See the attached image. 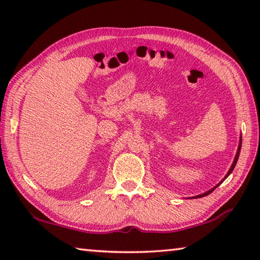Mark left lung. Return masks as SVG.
<instances>
[{
	"instance_id": "obj_1",
	"label": "left lung",
	"mask_w": 260,
	"mask_h": 260,
	"mask_svg": "<svg viewBox=\"0 0 260 260\" xmlns=\"http://www.w3.org/2000/svg\"><path fill=\"white\" fill-rule=\"evenodd\" d=\"M241 146H242V138H241V140H240V146H239V150H237V152H236V156H235V159H234V161H233V165H232V167H231V170L230 171H228V173H227V175H226V178L228 177V175H230L232 172H233V170H234V167H235V165H236V162H237V159H239V156H240V150H241ZM225 178V179H226ZM225 179H223V180H225ZM223 180H222V181H223ZM221 181V182H222ZM221 182H220V183H221ZM219 183V184H220ZM219 184H218V186H219ZM217 186V187H218ZM217 187H214L213 189H215V188H217ZM213 189H211V190H209V191H206V192H204V193H202V195H200V196H196V197H203V196H206V195H209V193L210 192H212L213 191Z\"/></svg>"
}]
</instances>
